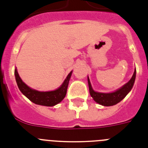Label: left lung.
Here are the masks:
<instances>
[{
    "instance_id": "1",
    "label": "left lung",
    "mask_w": 148,
    "mask_h": 148,
    "mask_svg": "<svg viewBox=\"0 0 148 148\" xmlns=\"http://www.w3.org/2000/svg\"><path fill=\"white\" fill-rule=\"evenodd\" d=\"M135 77H136V70H134V74L131 78V80L127 84H125L124 86H122L121 88L116 90L115 92L108 93H99V92H96L93 90L90 82V79L89 77H87L90 94L93 97V99L95 101L100 105L104 106L116 105L120 101H122V99L126 97V95L128 94L131 91V90L132 89L134 80H135Z\"/></svg>"
}]
</instances>
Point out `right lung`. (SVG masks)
<instances>
[{"label": "right lung", "instance_id": "obj_1", "mask_svg": "<svg viewBox=\"0 0 148 148\" xmlns=\"http://www.w3.org/2000/svg\"><path fill=\"white\" fill-rule=\"evenodd\" d=\"M15 78L17 86L21 91V93L25 95L30 101L37 105L45 106H53L58 103H59L62 99L65 97L68 90V86L72 71L69 73L68 77H66L62 86L59 88L53 91H48V92H41V91L36 90L33 89L29 87L25 83L21 80L19 76L17 70L14 71Z\"/></svg>", "mask_w": 148, "mask_h": 148}]
</instances>
